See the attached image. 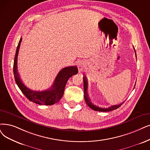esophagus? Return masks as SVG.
Masks as SVG:
<instances>
[{
    "label": "esophagus",
    "mask_w": 150,
    "mask_h": 150,
    "mask_svg": "<svg viewBox=\"0 0 150 150\" xmlns=\"http://www.w3.org/2000/svg\"><path fill=\"white\" fill-rule=\"evenodd\" d=\"M84 63H83V62H79V67H83V65H84Z\"/></svg>",
    "instance_id": "34e87169"
}]
</instances>
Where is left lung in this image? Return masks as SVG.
<instances>
[{
  "label": "left lung",
  "mask_w": 150,
  "mask_h": 150,
  "mask_svg": "<svg viewBox=\"0 0 150 150\" xmlns=\"http://www.w3.org/2000/svg\"><path fill=\"white\" fill-rule=\"evenodd\" d=\"M135 52V48L134 47ZM135 55H136V53H135ZM83 91H84V99L86 102L87 103V105L91 108V109H92L93 110L95 111H101V112H107V111H112V110H116L117 108H118L119 107H120L122 103H121V104H119V105H112L110 106L109 108H101V107H98L97 106L95 105L94 104H93L91 100H90L88 96V93H87V87H88V82H87V77L86 76L83 77Z\"/></svg>",
  "instance_id": "obj_1"
}]
</instances>
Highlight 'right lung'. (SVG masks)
<instances>
[{
    "mask_svg": "<svg viewBox=\"0 0 150 150\" xmlns=\"http://www.w3.org/2000/svg\"><path fill=\"white\" fill-rule=\"evenodd\" d=\"M21 40L22 38H20L16 48L13 63V74L17 86L26 97L33 103L42 105H52L57 103L63 97L65 86L69 78L78 73L77 68L76 66H72L62 69L57 76L52 86L49 89L44 91H32L23 83L17 70V58Z\"/></svg>",
    "mask_w": 150,
    "mask_h": 150,
    "instance_id": "obj_1",
    "label": "right lung"
}]
</instances>
